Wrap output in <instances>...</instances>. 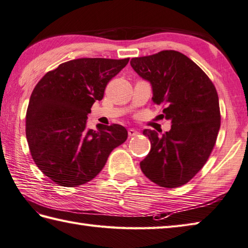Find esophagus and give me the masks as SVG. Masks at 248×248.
Masks as SVG:
<instances>
[{"label": "esophagus", "mask_w": 248, "mask_h": 248, "mask_svg": "<svg viewBox=\"0 0 248 248\" xmlns=\"http://www.w3.org/2000/svg\"><path fill=\"white\" fill-rule=\"evenodd\" d=\"M139 133H140L139 131L134 130V129H129V130H128V134H129V137H130V138L135 137V135H138Z\"/></svg>", "instance_id": "1"}]
</instances>
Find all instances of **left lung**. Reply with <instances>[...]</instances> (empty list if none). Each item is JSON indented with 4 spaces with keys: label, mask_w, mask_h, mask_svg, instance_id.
<instances>
[{
    "label": "left lung",
    "mask_w": 248,
    "mask_h": 248,
    "mask_svg": "<svg viewBox=\"0 0 248 248\" xmlns=\"http://www.w3.org/2000/svg\"><path fill=\"white\" fill-rule=\"evenodd\" d=\"M131 66L153 87V101L171 120L169 132L159 137L145 129L150 152L140 166L160 187L187 184L206 163L220 128V109L214 84L182 52L162 50L131 59Z\"/></svg>",
    "instance_id": "1"
}]
</instances>
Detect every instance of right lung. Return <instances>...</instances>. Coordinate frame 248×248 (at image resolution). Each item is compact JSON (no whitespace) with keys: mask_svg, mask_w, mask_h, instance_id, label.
<instances>
[{"mask_svg":"<svg viewBox=\"0 0 248 248\" xmlns=\"http://www.w3.org/2000/svg\"><path fill=\"white\" fill-rule=\"evenodd\" d=\"M125 59L80 58L47 72L33 89L26 115V135L33 161L63 187L90 182L104 168L111 150L125 142L121 124L87 129V115L102 100L109 80Z\"/></svg>","mask_w":248,"mask_h":248,"instance_id":"add662e5","label":"right lung"}]
</instances>
